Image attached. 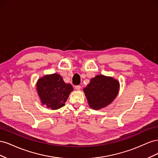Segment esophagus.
<instances>
[{"mask_svg": "<svg viewBox=\"0 0 158 158\" xmlns=\"http://www.w3.org/2000/svg\"><path fill=\"white\" fill-rule=\"evenodd\" d=\"M80 88H81L80 85H76V86H75V89H76V90H80Z\"/></svg>", "mask_w": 158, "mask_h": 158, "instance_id": "34e87169", "label": "esophagus"}]
</instances>
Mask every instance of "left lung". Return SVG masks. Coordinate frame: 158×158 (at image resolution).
Instances as JSON below:
<instances>
[{
	"mask_svg": "<svg viewBox=\"0 0 158 158\" xmlns=\"http://www.w3.org/2000/svg\"><path fill=\"white\" fill-rule=\"evenodd\" d=\"M119 82L111 76L99 74L92 78L83 89L89 106L94 110L106 107L116 98L119 92Z\"/></svg>",
	"mask_w": 158,
	"mask_h": 158,
	"instance_id": "1",
	"label": "left lung"
}]
</instances>
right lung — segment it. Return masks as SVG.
Instances as JSON below:
<instances>
[{
    "instance_id": "obj_1",
    "label": "right lung",
    "mask_w": 158,
    "mask_h": 158,
    "mask_svg": "<svg viewBox=\"0 0 158 158\" xmlns=\"http://www.w3.org/2000/svg\"><path fill=\"white\" fill-rule=\"evenodd\" d=\"M35 85L41 104L52 110L63 107L74 90L70 84L65 83L62 76L56 73L42 76Z\"/></svg>"
}]
</instances>
